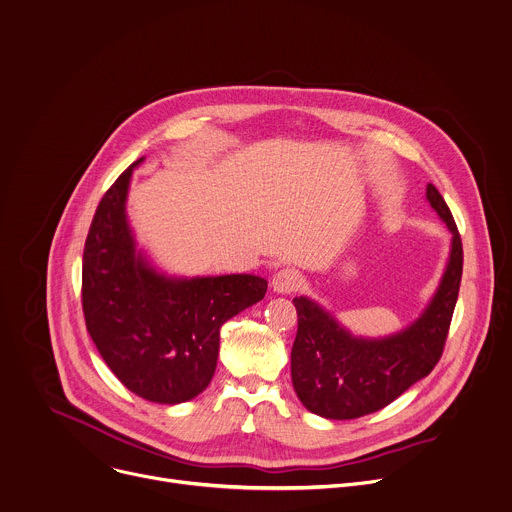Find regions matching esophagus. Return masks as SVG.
Here are the masks:
<instances>
[{"instance_id":"esophagus-1","label":"esophagus","mask_w":512,"mask_h":512,"mask_svg":"<svg viewBox=\"0 0 512 512\" xmlns=\"http://www.w3.org/2000/svg\"><path fill=\"white\" fill-rule=\"evenodd\" d=\"M271 285H273V291L277 293H295L303 285V277L297 269L285 267L273 275Z\"/></svg>"}]
</instances>
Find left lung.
<instances>
[{
	"label": "left lung",
	"mask_w": 512,
	"mask_h": 512,
	"mask_svg": "<svg viewBox=\"0 0 512 512\" xmlns=\"http://www.w3.org/2000/svg\"><path fill=\"white\" fill-rule=\"evenodd\" d=\"M434 211L452 231L442 283L422 317L398 335L358 339L305 297H295L297 335L291 380L301 404L329 420H352L382 410L440 362L462 279V239L434 185L426 187Z\"/></svg>",
	"instance_id": "obj_1"
}]
</instances>
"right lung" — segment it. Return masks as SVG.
<instances>
[{
  "label": "right lung",
  "mask_w": 512,
  "mask_h": 512,
  "mask_svg": "<svg viewBox=\"0 0 512 512\" xmlns=\"http://www.w3.org/2000/svg\"><path fill=\"white\" fill-rule=\"evenodd\" d=\"M104 193L82 259V311L112 374L136 396L181 404L201 394L217 368L221 325L263 299L255 275L168 279L134 251L124 203L132 168Z\"/></svg>",
  "instance_id": "obj_1"
}]
</instances>
